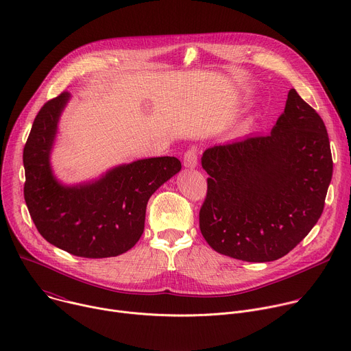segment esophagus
Returning a JSON list of instances; mask_svg holds the SVG:
<instances>
[{"label":"esophagus","instance_id":"obj_1","mask_svg":"<svg viewBox=\"0 0 351 351\" xmlns=\"http://www.w3.org/2000/svg\"><path fill=\"white\" fill-rule=\"evenodd\" d=\"M183 164L186 168H195L198 164V157H197V148L191 147L183 156Z\"/></svg>","mask_w":351,"mask_h":351}]
</instances>
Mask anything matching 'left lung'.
<instances>
[{"label":"left lung","mask_w":351,"mask_h":351,"mask_svg":"<svg viewBox=\"0 0 351 351\" xmlns=\"http://www.w3.org/2000/svg\"><path fill=\"white\" fill-rule=\"evenodd\" d=\"M202 165L199 230L217 253L248 263L282 258L310 233L333 172L325 123L294 88L271 134L214 145Z\"/></svg>","instance_id":"obj_1"}]
</instances>
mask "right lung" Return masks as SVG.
<instances>
[{
  "label": "right lung",
  "mask_w": 351,
  "mask_h": 351,
  "mask_svg": "<svg viewBox=\"0 0 351 351\" xmlns=\"http://www.w3.org/2000/svg\"><path fill=\"white\" fill-rule=\"evenodd\" d=\"M69 97L62 91L34 118L23 148L25 202L48 243L77 257H115L138 241L148 198L182 164L175 157L145 158L117 167L93 183L62 186L49 167V153Z\"/></svg>",
  "instance_id": "right-lung-1"
}]
</instances>
